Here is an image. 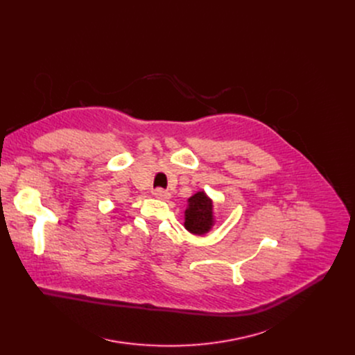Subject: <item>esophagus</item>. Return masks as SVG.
Instances as JSON below:
<instances>
[{"instance_id": "obj_1", "label": "esophagus", "mask_w": 355, "mask_h": 355, "mask_svg": "<svg viewBox=\"0 0 355 355\" xmlns=\"http://www.w3.org/2000/svg\"><path fill=\"white\" fill-rule=\"evenodd\" d=\"M153 195L157 198V199H162V200H166V199H170L171 193L168 191H164L162 188H157L153 191Z\"/></svg>"}]
</instances>
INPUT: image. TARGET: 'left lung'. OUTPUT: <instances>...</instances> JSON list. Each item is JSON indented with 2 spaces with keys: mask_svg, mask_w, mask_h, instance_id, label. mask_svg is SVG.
<instances>
[{
  "mask_svg": "<svg viewBox=\"0 0 355 355\" xmlns=\"http://www.w3.org/2000/svg\"><path fill=\"white\" fill-rule=\"evenodd\" d=\"M184 227L196 236L207 234L215 226L214 200L205 191H199L188 198V207L184 212Z\"/></svg>",
  "mask_w": 355,
  "mask_h": 355,
  "instance_id": "8db88e82",
  "label": "left lung"
}]
</instances>
